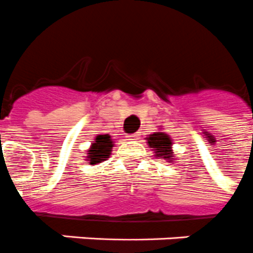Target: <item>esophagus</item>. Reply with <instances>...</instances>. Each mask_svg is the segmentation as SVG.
I'll return each instance as SVG.
<instances>
[{
  "label": "esophagus",
  "instance_id": "esophagus-1",
  "mask_svg": "<svg viewBox=\"0 0 253 253\" xmlns=\"http://www.w3.org/2000/svg\"><path fill=\"white\" fill-rule=\"evenodd\" d=\"M139 136H140V133L135 132V133H132V135H127L126 139L128 140V141H136V140L139 139Z\"/></svg>",
  "mask_w": 253,
  "mask_h": 253
}]
</instances>
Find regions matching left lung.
I'll return each instance as SVG.
<instances>
[{"label": "left lung", "mask_w": 253, "mask_h": 253, "mask_svg": "<svg viewBox=\"0 0 253 253\" xmlns=\"http://www.w3.org/2000/svg\"><path fill=\"white\" fill-rule=\"evenodd\" d=\"M146 143L154 150V157L156 158H162L167 161L169 163H173L176 161L175 156H173L172 150V139L167 135L166 132L158 131V132H153L148 135L146 137Z\"/></svg>", "instance_id": "left-lung-1"}]
</instances>
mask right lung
<instances>
[{"instance_id":"right-lung-1","label":"right lung","mask_w":253,"mask_h":253,"mask_svg":"<svg viewBox=\"0 0 253 253\" xmlns=\"http://www.w3.org/2000/svg\"><path fill=\"white\" fill-rule=\"evenodd\" d=\"M113 140L108 133H99L94 139V143H91V146L86 150V161L91 166L99 165L103 161L109 158L112 149H113Z\"/></svg>"}]
</instances>
